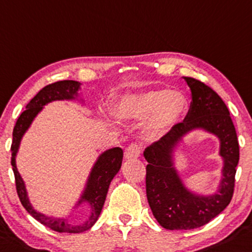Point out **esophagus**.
<instances>
[{
    "instance_id": "obj_1",
    "label": "esophagus",
    "mask_w": 252,
    "mask_h": 252,
    "mask_svg": "<svg viewBox=\"0 0 252 252\" xmlns=\"http://www.w3.org/2000/svg\"><path fill=\"white\" fill-rule=\"evenodd\" d=\"M141 152L140 145H138L137 143H132L131 145H128V148L125 150V157L127 159H134V158L139 157Z\"/></svg>"
}]
</instances>
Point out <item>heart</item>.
Segmentation results:
<instances>
[{
  "instance_id": "obj_1",
  "label": "heart",
  "mask_w": 252,
  "mask_h": 252,
  "mask_svg": "<svg viewBox=\"0 0 252 252\" xmlns=\"http://www.w3.org/2000/svg\"><path fill=\"white\" fill-rule=\"evenodd\" d=\"M117 111L123 118L144 120L151 117L149 135L157 138L185 117L188 111V101L180 92L157 89L127 96L118 104Z\"/></svg>"
}]
</instances>
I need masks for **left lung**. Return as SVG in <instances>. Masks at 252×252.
<instances>
[{
    "label": "left lung",
    "instance_id": "8db88e82",
    "mask_svg": "<svg viewBox=\"0 0 252 252\" xmlns=\"http://www.w3.org/2000/svg\"><path fill=\"white\" fill-rule=\"evenodd\" d=\"M191 92L188 114L182 123L158 141L148 146L144 157L146 165V196L154 217L166 230H193L210 222L231 202L234 191L239 144L236 128L224 101L201 81L185 77ZM196 128L217 135L220 140V156L224 160L223 179L213 195H197L184 187L173 168L172 154L182 137Z\"/></svg>",
    "mask_w": 252,
    "mask_h": 252
}]
</instances>
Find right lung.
Here are the masks:
<instances>
[{"label":"right lung","mask_w":252,"mask_h":252,"mask_svg":"<svg viewBox=\"0 0 252 252\" xmlns=\"http://www.w3.org/2000/svg\"><path fill=\"white\" fill-rule=\"evenodd\" d=\"M81 83L76 81H58L55 83H51L49 86L44 87L40 92L36 94L30 103L26 106V111H24L20 115L18 121L13 129V141H12V166L15 176V186L16 191H18L19 199L22 206L26 208V211L34 219L41 222L46 227L56 232H66V233H81L84 231L89 230L93 225L95 224L102 211L104 200H106L107 191H108L109 185H111L113 177L120 170L121 163H123L124 152L120 148H113L104 151L100 155L96 163L93 166L92 172L89 175L88 182H87L86 189L82 194L80 201L77 205L82 202L88 203L90 208V216L87 221L81 225H71L66 221L65 218H52L46 217L44 214L34 211V208L31 205L28 200L26 187L20 176L15 164V156L18 152L20 141H21L22 135L27 131L28 127L32 124L33 119L36 117L39 112L41 111L42 107L49 102L56 100H73L78 96V89H80Z\"/></svg>","instance_id":"right-lung-1"}]
</instances>
